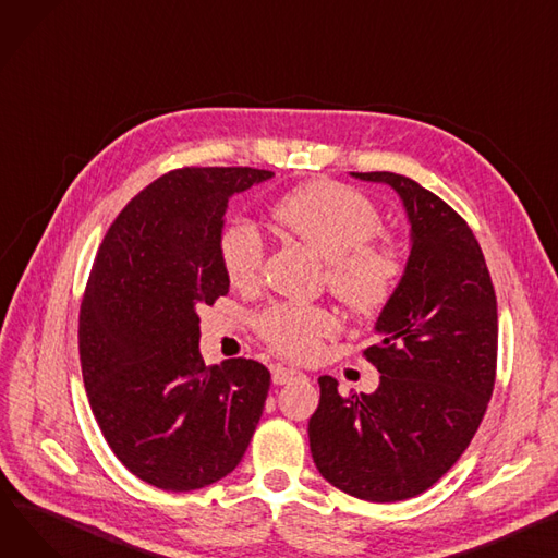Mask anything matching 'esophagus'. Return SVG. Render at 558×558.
I'll list each match as a JSON object with an SVG mask.
<instances>
[{"instance_id": "34e87169", "label": "esophagus", "mask_w": 558, "mask_h": 558, "mask_svg": "<svg viewBox=\"0 0 558 558\" xmlns=\"http://www.w3.org/2000/svg\"><path fill=\"white\" fill-rule=\"evenodd\" d=\"M271 377H274V384H276V386H284V384H291V381H295V379H305V375L301 373V369L284 367V365H276Z\"/></svg>"}]
</instances>
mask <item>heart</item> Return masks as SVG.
I'll return each mask as SVG.
<instances>
[{
	"label": "heart",
	"instance_id": "1",
	"mask_svg": "<svg viewBox=\"0 0 558 558\" xmlns=\"http://www.w3.org/2000/svg\"><path fill=\"white\" fill-rule=\"evenodd\" d=\"M276 227L325 259L329 291L354 314L379 312L397 289V257L377 246L381 215L365 195L343 183L314 181L291 191L271 208ZM219 265L233 287H251L263 269L265 246L242 221L217 238ZM259 331L291 356L316 354L320 339L337 331V320L318 307L278 305L259 316Z\"/></svg>",
	"mask_w": 558,
	"mask_h": 558
}]
</instances>
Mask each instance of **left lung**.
I'll return each mask as SVG.
<instances>
[{
	"instance_id": "obj_1",
	"label": "left lung",
	"mask_w": 558,
	"mask_h": 558,
	"mask_svg": "<svg viewBox=\"0 0 558 558\" xmlns=\"http://www.w3.org/2000/svg\"><path fill=\"white\" fill-rule=\"evenodd\" d=\"M399 195L411 253L384 305L377 345L363 354L381 373L375 392L339 395L320 377L310 449L341 492L395 502L420 496L466 451L496 381L498 307L485 255L466 221L417 181L395 172H350Z\"/></svg>"
}]
</instances>
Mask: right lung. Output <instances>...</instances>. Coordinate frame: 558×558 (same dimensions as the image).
Masks as SVG:
<instances>
[{
  "label": "right lung",
  "instance_id": "right-lung-1",
  "mask_svg": "<svg viewBox=\"0 0 558 558\" xmlns=\"http://www.w3.org/2000/svg\"><path fill=\"white\" fill-rule=\"evenodd\" d=\"M271 177L172 170L121 210L96 253L78 323L83 381L109 449L153 487L193 492L229 475L263 417L269 369L206 365L197 312L229 293L217 253L229 199Z\"/></svg>",
  "mask_w": 558,
  "mask_h": 558
}]
</instances>
